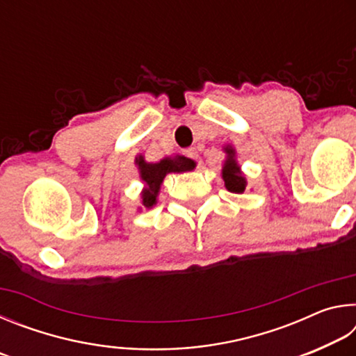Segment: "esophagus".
<instances>
[{"instance_id": "esophagus-1", "label": "esophagus", "mask_w": 356, "mask_h": 356, "mask_svg": "<svg viewBox=\"0 0 356 356\" xmlns=\"http://www.w3.org/2000/svg\"><path fill=\"white\" fill-rule=\"evenodd\" d=\"M186 155H188L190 159H197V156H200V154H197V150L195 147L186 150Z\"/></svg>"}]
</instances>
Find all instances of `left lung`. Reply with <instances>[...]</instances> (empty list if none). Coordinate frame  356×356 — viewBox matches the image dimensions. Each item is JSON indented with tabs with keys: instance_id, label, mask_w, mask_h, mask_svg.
I'll return each mask as SVG.
<instances>
[{
	"instance_id": "8db88e82",
	"label": "left lung",
	"mask_w": 356,
	"mask_h": 356,
	"mask_svg": "<svg viewBox=\"0 0 356 356\" xmlns=\"http://www.w3.org/2000/svg\"><path fill=\"white\" fill-rule=\"evenodd\" d=\"M222 150H225L226 154V160L221 168V179L225 180V186L227 191L240 195V193L245 191L248 182H246L245 174L237 161V152L232 144H226Z\"/></svg>"
}]
</instances>
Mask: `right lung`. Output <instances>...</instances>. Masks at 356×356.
<instances>
[{"label": "right lung", "mask_w": 356, "mask_h": 356, "mask_svg": "<svg viewBox=\"0 0 356 356\" xmlns=\"http://www.w3.org/2000/svg\"><path fill=\"white\" fill-rule=\"evenodd\" d=\"M135 165L138 168V172H140V179L143 182V190L140 195L141 207H138V210H149L155 206L156 201H159L161 184H163L168 174L193 171L196 168V161L186 159L184 155H170L161 159L160 161H156V163H149V161L144 159V155L140 154L135 156Z\"/></svg>", "instance_id": "add662e5"}]
</instances>
